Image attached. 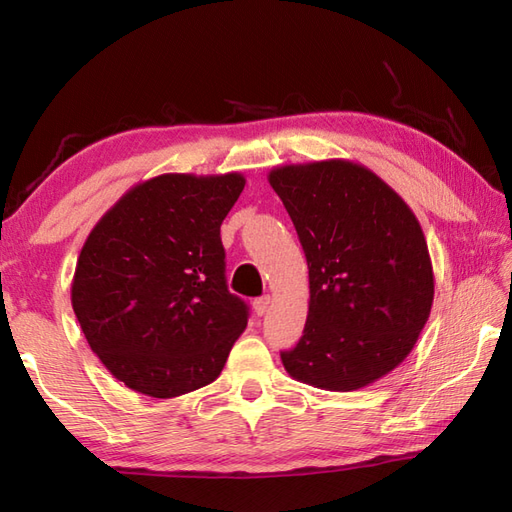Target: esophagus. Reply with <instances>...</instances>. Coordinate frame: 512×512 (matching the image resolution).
I'll list each match as a JSON object with an SVG mask.
<instances>
[{
  "label": "esophagus",
  "mask_w": 512,
  "mask_h": 512,
  "mask_svg": "<svg viewBox=\"0 0 512 512\" xmlns=\"http://www.w3.org/2000/svg\"><path fill=\"white\" fill-rule=\"evenodd\" d=\"M270 303H273V299H270L268 295H266V297H259V299H255L253 308H255V312H257V317H264V314H266V312H268V308H270Z\"/></svg>",
  "instance_id": "esophagus-1"
}]
</instances>
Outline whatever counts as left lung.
Segmentation results:
<instances>
[{"label":"left lung","instance_id":"left-lung-1","mask_svg":"<svg viewBox=\"0 0 512 512\" xmlns=\"http://www.w3.org/2000/svg\"><path fill=\"white\" fill-rule=\"evenodd\" d=\"M308 259L310 306L297 347L281 352L306 385L354 391L396 369L433 303L427 239L407 202L352 160L275 167Z\"/></svg>","mask_w":512,"mask_h":512}]
</instances>
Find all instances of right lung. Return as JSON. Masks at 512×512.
I'll list each match as a JSON object with an SVG mask.
<instances>
[{"mask_svg":"<svg viewBox=\"0 0 512 512\" xmlns=\"http://www.w3.org/2000/svg\"><path fill=\"white\" fill-rule=\"evenodd\" d=\"M242 173H162L129 189L85 239L72 308L116 380L151 398L213 383L248 323L226 288L220 226Z\"/></svg>","mask_w":512,"mask_h":512,"instance_id":"1","label":"right lung"}]
</instances>
